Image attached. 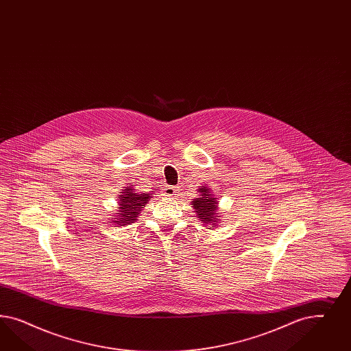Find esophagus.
<instances>
[{"mask_svg":"<svg viewBox=\"0 0 351 351\" xmlns=\"http://www.w3.org/2000/svg\"><path fill=\"white\" fill-rule=\"evenodd\" d=\"M163 191H165V194H166L167 197H173V195H176V193H178V188H176V186L167 185Z\"/></svg>","mask_w":351,"mask_h":351,"instance_id":"esophagus-1","label":"esophagus"}]
</instances>
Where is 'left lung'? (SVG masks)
I'll use <instances>...</instances> for the list:
<instances>
[{
	"label": "left lung",
	"instance_id": "1",
	"mask_svg": "<svg viewBox=\"0 0 351 351\" xmlns=\"http://www.w3.org/2000/svg\"><path fill=\"white\" fill-rule=\"evenodd\" d=\"M199 191L201 197L191 201V207L194 208V213L199 221L210 228H215L220 223V216L217 215V198L210 194V188L207 186H201Z\"/></svg>",
	"mask_w": 351,
	"mask_h": 351
}]
</instances>
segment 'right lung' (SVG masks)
Instances as JSON below:
<instances>
[{
	"instance_id": "right-lung-1",
	"label": "right lung",
	"mask_w": 351,
	"mask_h": 351,
	"mask_svg": "<svg viewBox=\"0 0 351 351\" xmlns=\"http://www.w3.org/2000/svg\"><path fill=\"white\" fill-rule=\"evenodd\" d=\"M154 193V191H153ZM119 198V207H118V215H116L114 225H126V223H134L138 217V213L141 208H144L145 203L148 202L152 198V194L145 191V193H135V189L132 186L123 189V191L118 195Z\"/></svg>"
}]
</instances>
